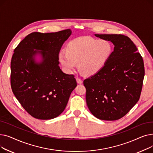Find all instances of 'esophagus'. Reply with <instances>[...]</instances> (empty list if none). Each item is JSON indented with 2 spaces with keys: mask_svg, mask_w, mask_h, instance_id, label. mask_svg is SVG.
<instances>
[{
  "mask_svg": "<svg viewBox=\"0 0 153 153\" xmlns=\"http://www.w3.org/2000/svg\"><path fill=\"white\" fill-rule=\"evenodd\" d=\"M76 81H77V82L79 84H82V80H81V79L77 78V79H76Z\"/></svg>",
  "mask_w": 153,
  "mask_h": 153,
  "instance_id": "esophagus-1",
  "label": "esophagus"
}]
</instances>
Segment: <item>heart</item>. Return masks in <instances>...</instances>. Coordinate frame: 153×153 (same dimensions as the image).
<instances>
[{
	"label": "heart",
	"instance_id": "1",
	"mask_svg": "<svg viewBox=\"0 0 153 153\" xmlns=\"http://www.w3.org/2000/svg\"><path fill=\"white\" fill-rule=\"evenodd\" d=\"M113 51L111 44L106 39H96L91 37L76 38L70 42L67 51H61L59 59L68 72L76 67L88 76L99 72L105 65Z\"/></svg>",
	"mask_w": 153,
	"mask_h": 153
}]
</instances>
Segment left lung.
<instances>
[{"label": "left lung", "instance_id": "1", "mask_svg": "<svg viewBox=\"0 0 153 153\" xmlns=\"http://www.w3.org/2000/svg\"><path fill=\"white\" fill-rule=\"evenodd\" d=\"M114 45L103 68L84 81L85 99L92 114L112 121L124 117L139 100L144 76L143 58L130 38L95 34Z\"/></svg>", "mask_w": 153, "mask_h": 153}]
</instances>
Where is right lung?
Instances as JSON below:
<instances>
[{
	"label": "right lung",
	"mask_w": 153,
	"mask_h": 153,
	"mask_svg": "<svg viewBox=\"0 0 153 153\" xmlns=\"http://www.w3.org/2000/svg\"><path fill=\"white\" fill-rule=\"evenodd\" d=\"M70 29L55 33L33 32L14 50L11 61V87L22 106L33 117L50 120L65 109L77 82L74 75L59 66L61 48ZM41 60L37 62L36 56Z\"/></svg>",
	"instance_id": "add662e5"
}]
</instances>
